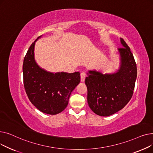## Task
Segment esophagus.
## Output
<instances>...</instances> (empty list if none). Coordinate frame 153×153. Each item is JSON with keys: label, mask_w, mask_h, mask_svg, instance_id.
Returning a JSON list of instances; mask_svg holds the SVG:
<instances>
[{"label": "esophagus", "mask_w": 153, "mask_h": 153, "mask_svg": "<svg viewBox=\"0 0 153 153\" xmlns=\"http://www.w3.org/2000/svg\"><path fill=\"white\" fill-rule=\"evenodd\" d=\"M85 77H86V74H85V72H81V82H84Z\"/></svg>", "instance_id": "34e87169"}]
</instances>
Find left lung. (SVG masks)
<instances>
[{
  "label": "left lung",
  "instance_id": "8db88e82",
  "mask_svg": "<svg viewBox=\"0 0 153 153\" xmlns=\"http://www.w3.org/2000/svg\"><path fill=\"white\" fill-rule=\"evenodd\" d=\"M123 48H118L120 69L113 74H103L89 71L85 79L87 87V102L95 114L107 117L122 109L132 97L137 76L133 55L123 39Z\"/></svg>",
  "mask_w": 153,
  "mask_h": 153
}]
</instances>
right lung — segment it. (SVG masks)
Masks as SVG:
<instances>
[{"instance_id":"right-lung-1","label":"right lung","mask_w":153,"mask_h":153,"mask_svg":"<svg viewBox=\"0 0 153 153\" xmlns=\"http://www.w3.org/2000/svg\"><path fill=\"white\" fill-rule=\"evenodd\" d=\"M36 40L31 45L24 58V87L29 100L39 111L56 115L67 107L71 92L81 81L80 73H52L39 68L34 58Z\"/></svg>"}]
</instances>
